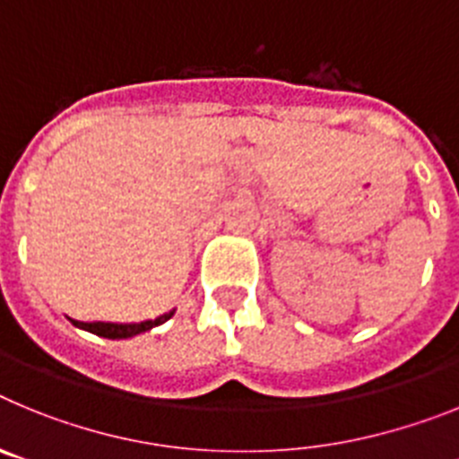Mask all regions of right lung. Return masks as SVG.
<instances>
[{"mask_svg":"<svg viewBox=\"0 0 459 459\" xmlns=\"http://www.w3.org/2000/svg\"><path fill=\"white\" fill-rule=\"evenodd\" d=\"M174 315V310L165 312L160 317L156 319H147V322H140V324H112V322H78V319H71L73 324L78 328H84L89 333H96L100 338H109V340H121V338H133V335H140L144 331H152L153 326H160V324L168 322L169 317Z\"/></svg>","mask_w":459,"mask_h":459,"instance_id":"1","label":"right lung"}]
</instances>
